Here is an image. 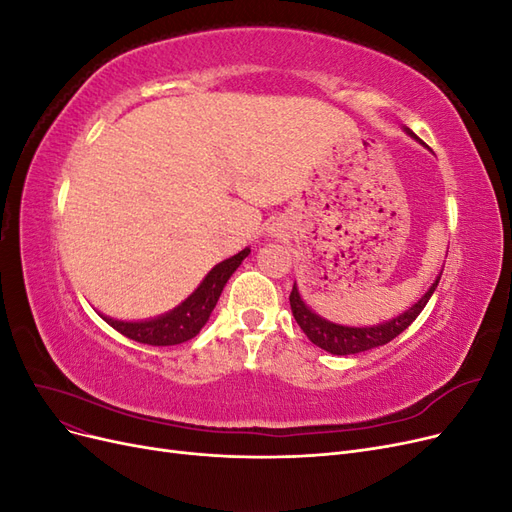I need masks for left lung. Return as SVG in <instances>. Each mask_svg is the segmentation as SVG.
<instances>
[{
  "label": "left lung",
  "mask_w": 512,
  "mask_h": 512,
  "mask_svg": "<svg viewBox=\"0 0 512 512\" xmlns=\"http://www.w3.org/2000/svg\"><path fill=\"white\" fill-rule=\"evenodd\" d=\"M404 132L410 134L412 138H416L408 128H404ZM416 141H418V138H416ZM418 143H421V141H418ZM421 145H425V143H421ZM440 277H442V271L438 273V277L433 280V284L429 286V290L423 294V297L418 299L412 307H408L406 312H401L399 316L386 320V322L374 324V327H348V324H337V322L322 318L301 299L297 282H294L292 292H290V309H292L294 320H297V324L303 329V333L309 337V342L316 344L318 348L327 350L331 354H337V356L359 354V352L389 344L391 339H395L399 333H404L410 327V324L416 320V316L423 312V307L431 299L433 290L438 288Z\"/></svg>",
  "instance_id": "obj_1"
}]
</instances>
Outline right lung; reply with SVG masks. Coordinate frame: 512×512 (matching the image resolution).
Listing matches in <instances>:
<instances>
[{
    "mask_svg": "<svg viewBox=\"0 0 512 512\" xmlns=\"http://www.w3.org/2000/svg\"><path fill=\"white\" fill-rule=\"evenodd\" d=\"M252 250L245 247L239 254L230 256L222 262H218L207 275L205 280L198 284V288L190 294L188 299L181 301L177 307L170 309V312L149 318V320H117L111 316L100 314L115 331L126 335L138 344L147 346H177L188 342V339L196 337L200 329L205 327L215 303H218L220 294L230 280V275L239 269L241 262L247 258Z\"/></svg>",
    "mask_w": 512,
    "mask_h": 512,
    "instance_id": "obj_1",
    "label": "right lung"
}]
</instances>
